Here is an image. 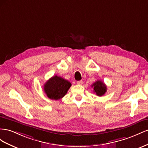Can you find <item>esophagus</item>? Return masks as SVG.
I'll return each instance as SVG.
<instances>
[{
	"instance_id": "1",
	"label": "esophagus",
	"mask_w": 148,
	"mask_h": 148,
	"mask_svg": "<svg viewBox=\"0 0 148 148\" xmlns=\"http://www.w3.org/2000/svg\"><path fill=\"white\" fill-rule=\"evenodd\" d=\"M77 84H79V85H82V84H83V81H79L77 82Z\"/></svg>"
}]
</instances>
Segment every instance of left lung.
I'll return each instance as SVG.
<instances>
[{"mask_svg":"<svg viewBox=\"0 0 148 148\" xmlns=\"http://www.w3.org/2000/svg\"><path fill=\"white\" fill-rule=\"evenodd\" d=\"M92 87L94 88V92L97 95L101 97L103 95L107 92V86L101 81H97L92 85Z\"/></svg>","mask_w":148,"mask_h":148,"instance_id":"8db88e82","label":"left lung"}]
</instances>
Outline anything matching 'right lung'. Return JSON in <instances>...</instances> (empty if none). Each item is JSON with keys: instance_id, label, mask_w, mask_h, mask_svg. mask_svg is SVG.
I'll return each mask as SVG.
<instances>
[{"instance_id": "1", "label": "right lung", "mask_w": 148, "mask_h": 148, "mask_svg": "<svg viewBox=\"0 0 148 148\" xmlns=\"http://www.w3.org/2000/svg\"><path fill=\"white\" fill-rule=\"evenodd\" d=\"M71 86V83L68 81L54 75L44 84V91L49 99L57 100L67 94Z\"/></svg>"}]
</instances>
